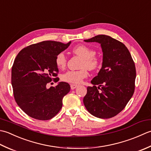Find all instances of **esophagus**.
Segmentation results:
<instances>
[{"label": "esophagus", "instance_id": "esophagus-1", "mask_svg": "<svg viewBox=\"0 0 151 151\" xmlns=\"http://www.w3.org/2000/svg\"><path fill=\"white\" fill-rule=\"evenodd\" d=\"M78 87V85H74V84H72V85H70V87H71V89L72 90H73V89H75V88H76L77 87Z\"/></svg>", "mask_w": 151, "mask_h": 151}]
</instances>
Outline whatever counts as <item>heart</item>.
<instances>
[{"label": "heart", "instance_id": "obj_1", "mask_svg": "<svg viewBox=\"0 0 151 151\" xmlns=\"http://www.w3.org/2000/svg\"><path fill=\"white\" fill-rule=\"evenodd\" d=\"M73 53L82 58L81 63V69L79 70H68L62 75L63 81L70 83L79 84L82 80L88 76L87 69L93 70L99 66L100 61L94 56L96 52L93 49L84 45H80L75 47L72 50ZM67 58L63 52H60L55 57V63L60 69H63L66 65Z\"/></svg>", "mask_w": 151, "mask_h": 151}]
</instances>
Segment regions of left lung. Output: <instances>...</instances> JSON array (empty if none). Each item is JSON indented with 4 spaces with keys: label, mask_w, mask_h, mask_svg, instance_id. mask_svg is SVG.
<instances>
[{
    "label": "left lung",
    "mask_w": 151,
    "mask_h": 151,
    "mask_svg": "<svg viewBox=\"0 0 151 151\" xmlns=\"http://www.w3.org/2000/svg\"><path fill=\"white\" fill-rule=\"evenodd\" d=\"M84 41L99 43L103 53L101 68L91 80L93 87L87 88L84 105L96 117L111 118L124 108L133 96L135 64L125 45L109 36L98 35Z\"/></svg>",
    "instance_id": "1"
}]
</instances>
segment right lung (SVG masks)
<instances>
[{"mask_svg": "<svg viewBox=\"0 0 151 151\" xmlns=\"http://www.w3.org/2000/svg\"><path fill=\"white\" fill-rule=\"evenodd\" d=\"M70 44L41 42L23 49L15 58L12 68L14 98L30 117L51 119L62 108L63 98L70 91V85L58 82L55 87L47 88V84L58 72L55 57Z\"/></svg>", "mask_w": 151, "mask_h": 151, "instance_id": "1", "label": "right lung"}]
</instances>
